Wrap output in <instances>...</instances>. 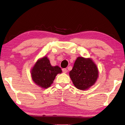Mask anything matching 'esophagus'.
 Masks as SVG:
<instances>
[{
  "instance_id": "esophagus-1",
  "label": "esophagus",
  "mask_w": 125,
  "mask_h": 125,
  "mask_svg": "<svg viewBox=\"0 0 125 125\" xmlns=\"http://www.w3.org/2000/svg\"><path fill=\"white\" fill-rule=\"evenodd\" d=\"M62 71L64 73H66L67 72V69L66 68H63V69H62Z\"/></svg>"
}]
</instances>
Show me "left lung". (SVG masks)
<instances>
[{"mask_svg":"<svg viewBox=\"0 0 125 125\" xmlns=\"http://www.w3.org/2000/svg\"><path fill=\"white\" fill-rule=\"evenodd\" d=\"M96 64L90 58L78 57L74 64L69 76L74 85L78 89L85 90L94 85L98 78Z\"/></svg>","mask_w":125,"mask_h":125,"instance_id":"left-lung-1","label":"left lung"}]
</instances>
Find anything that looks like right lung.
Masks as SVG:
<instances>
[{"mask_svg":"<svg viewBox=\"0 0 125 125\" xmlns=\"http://www.w3.org/2000/svg\"><path fill=\"white\" fill-rule=\"evenodd\" d=\"M62 73L58 66H52L47 57L38 60L31 69V77L36 85L42 88L50 87L57 74Z\"/></svg>","mask_w":125,"mask_h":125,"instance_id":"add662e5","label":"right lung"}]
</instances>
